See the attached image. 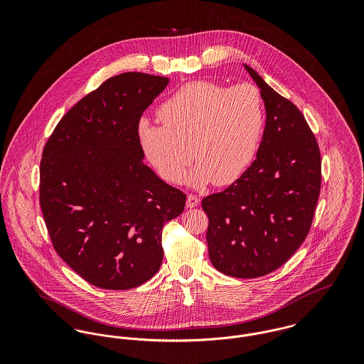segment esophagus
<instances>
[{
	"instance_id": "34e87169",
	"label": "esophagus",
	"mask_w": 364,
	"mask_h": 364,
	"mask_svg": "<svg viewBox=\"0 0 364 364\" xmlns=\"http://www.w3.org/2000/svg\"><path fill=\"white\" fill-rule=\"evenodd\" d=\"M200 203V199L195 195H188V199H186V208H198Z\"/></svg>"
}]
</instances>
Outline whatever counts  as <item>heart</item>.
Returning <instances> with one entry per match:
<instances>
[{"mask_svg": "<svg viewBox=\"0 0 364 364\" xmlns=\"http://www.w3.org/2000/svg\"><path fill=\"white\" fill-rule=\"evenodd\" d=\"M158 114L164 124L141 119L137 140L147 161L166 182L179 181L192 151L199 162L183 176V182L193 188L210 182L228 185L255 158L263 129V105L251 84L225 88L193 81L161 105Z\"/></svg>", "mask_w": 364, "mask_h": 364, "instance_id": "b5f03b06", "label": "heart"}]
</instances>
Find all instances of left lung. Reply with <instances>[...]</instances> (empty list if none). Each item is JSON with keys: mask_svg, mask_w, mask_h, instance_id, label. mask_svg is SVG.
Listing matches in <instances>:
<instances>
[{"mask_svg": "<svg viewBox=\"0 0 364 364\" xmlns=\"http://www.w3.org/2000/svg\"><path fill=\"white\" fill-rule=\"evenodd\" d=\"M266 123L251 166L220 193L203 199L208 258L228 276H264L291 258L311 227L321 189V156L303 113L250 65Z\"/></svg>", "mask_w": 364, "mask_h": 364, "instance_id": "8db88e82", "label": "left lung"}]
</instances>
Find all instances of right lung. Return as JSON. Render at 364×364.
Here are the masks:
<instances>
[{"instance_id":"obj_1","label":"right lung","mask_w":364,"mask_h":364,"mask_svg":"<svg viewBox=\"0 0 364 364\" xmlns=\"http://www.w3.org/2000/svg\"><path fill=\"white\" fill-rule=\"evenodd\" d=\"M169 78L123 73L58 122L41 161V208L60 258L88 283L127 290L161 266L162 227L186 202L144 164L143 112Z\"/></svg>"}]
</instances>
